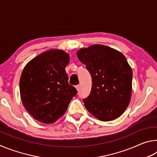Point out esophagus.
I'll return each instance as SVG.
<instances>
[{
	"label": "esophagus",
	"mask_w": 157,
	"mask_h": 157,
	"mask_svg": "<svg viewBox=\"0 0 157 157\" xmlns=\"http://www.w3.org/2000/svg\"><path fill=\"white\" fill-rule=\"evenodd\" d=\"M79 87H80V86H79V85H77V86H75V88H76L77 91H79Z\"/></svg>",
	"instance_id": "1"
}]
</instances>
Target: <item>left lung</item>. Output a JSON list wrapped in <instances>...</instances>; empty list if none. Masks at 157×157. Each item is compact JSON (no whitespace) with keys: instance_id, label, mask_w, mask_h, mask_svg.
Wrapping results in <instances>:
<instances>
[{"instance_id":"left-lung-1","label":"left lung","mask_w":157,"mask_h":157,"mask_svg":"<svg viewBox=\"0 0 157 157\" xmlns=\"http://www.w3.org/2000/svg\"><path fill=\"white\" fill-rule=\"evenodd\" d=\"M79 60L91 74L90 95L83 100L89 112L102 121L120 117L130 102L132 70L118 50L95 44L77 51Z\"/></svg>"}]
</instances>
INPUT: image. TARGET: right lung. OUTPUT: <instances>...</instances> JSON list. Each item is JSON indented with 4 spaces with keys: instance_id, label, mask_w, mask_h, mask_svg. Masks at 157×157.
<instances>
[{
    "instance_id": "1",
    "label": "right lung",
    "mask_w": 157,
    "mask_h": 157,
    "mask_svg": "<svg viewBox=\"0 0 157 157\" xmlns=\"http://www.w3.org/2000/svg\"><path fill=\"white\" fill-rule=\"evenodd\" d=\"M70 57L59 49H50L31 59L21 73L19 88L28 112L41 123H54L67 109L76 89L68 84L65 71Z\"/></svg>"
}]
</instances>
